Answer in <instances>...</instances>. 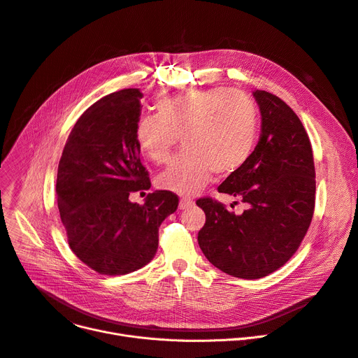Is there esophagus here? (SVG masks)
Masks as SVG:
<instances>
[{
	"label": "esophagus",
	"instance_id": "obj_1",
	"mask_svg": "<svg viewBox=\"0 0 358 358\" xmlns=\"http://www.w3.org/2000/svg\"><path fill=\"white\" fill-rule=\"evenodd\" d=\"M194 204V201L192 200V199H189V197H182L181 200H180V210H185V208H189V207H192Z\"/></svg>",
	"mask_w": 358,
	"mask_h": 358
}]
</instances>
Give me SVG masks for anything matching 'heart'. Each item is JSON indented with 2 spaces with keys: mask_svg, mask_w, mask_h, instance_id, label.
<instances>
[{
  "mask_svg": "<svg viewBox=\"0 0 358 358\" xmlns=\"http://www.w3.org/2000/svg\"><path fill=\"white\" fill-rule=\"evenodd\" d=\"M259 113L246 93L213 87L171 94L157 103V113L141 116L134 128L139 150L155 164H166L182 138L185 150L158 177L169 192L192 196L211 174L229 176L252 157Z\"/></svg>",
  "mask_w": 358,
  "mask_h": 358,
  "instance_id": "b5f03b06",
  "label": "heart"
}]
</instances>
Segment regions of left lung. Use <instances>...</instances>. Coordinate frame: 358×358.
<instances>
[{"instance_id": "obj_1", "label": "left lung", "mask_w": 358, "mask_h": 358, "mask_svg": "<svg viewBox=\"0 0 358 358\" xmlns=\"http://www.w3.org/2000/svg\"><path fill=\"white\" fill-rule=\"evenodd\" d=\"M253 96L262 115L259 142L249 161L217 188L248 208L234 214L210 197L197 200L206 213L200 249L211 265L242 279L264 278L287 264L315 206L314 155L302 122L275 94L255 90Z\"/></svg>"}]
</instances>
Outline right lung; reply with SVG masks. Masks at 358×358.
Segmentation results:
<instances>
[{
	"mask_svg": "<svg viewBox=\"0 0 358 358\" xmlns=\"http://www.w3.org/2000/svg\"><path fill=\"white\" fill-rule=\"evenodd\" d=\"M142 96L139 89H124L94 102L71 129L59 162L56 196L69 246L101 275L150 264L161 223L178 207L166 189L150 193L142 206L129 200L151 187L134 138Z\"/></svg>",
	"mask_w": 358,
	"mask_h": 358,
	"instance_id": "right-lung-1",
	"label": "right lung"
}]
</instances>
